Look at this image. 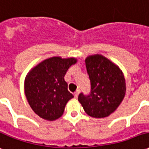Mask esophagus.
Returning a JSON list of instances; mask_svg holds the SVG:
<instances>
[{
    "mask_svg": "<svg viewBox=\"0 0 149 149\" xmlns=\"http://www.w3.org/2000/svg\"><path fill=\"white\" fill-rule=\"evenodd\" d=\"M79 94H80V90H77V91H75V93H74V97L77 99L78 97V95H79Z\"/></svg>",
    "mask_w": 149,
    "mask_h": 149,
    "instance_id": "esophagus-1",
    "label": "esophagus"
}]
</instances>
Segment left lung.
Instances as JSON below:
<instances>
[{
  "label": "left lung",
  "instance_id": "obj_1",
  "mask_svg": "<svg viewBox=\"0 0 149 149\" xmlns=\"http://www.w3.org/2000/svg\"><path fill=\"white\" fill-rule=\"evenodd\" d=\"M90 80V92L80 93L78 100L87 114L101 118L109 116L122 102L125 94V80L122 71L102 55L85 60Z\"/></svg>",
  "mask_w": 149,
  "mask_h": 149
}]
</instances>
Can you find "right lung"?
<instances>
[{
  "mask_svg": "<svg viewBox=\"0 0 149 149\" xmlns=\"http://www.w3.org/2000/svg\"><path fill=\"white\" fill-rule=\"evenodd\" d=\"M77 62L75 58H48L30 72L25 80V95L31 107L38 116L54 121L59 118L73 95L64 80L66 72Z\"/></svg>",
  "mask_w": 149,
  "mask_h": 149,
  "instance_id": "add662e5",
  "label": "right lung"
}]
</instances>
